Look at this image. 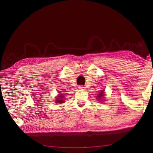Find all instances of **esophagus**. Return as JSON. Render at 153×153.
<instances>
[{"label": "esophagus", "mask_w": 153, "mask_h": 153, "mask_svg": "<svg viewBox=\"0 0 153 153\" xmlns=\"http://www.w3.org/2000/svg\"><path fill=\"white\" fill-rule=\"evenodd\" d=\"M78 88H79V89H80V90H84V89H85V87H84V86H83V85H79V86L78 87Z\"/></svg>", "instance_id": "1"}]
</instances>
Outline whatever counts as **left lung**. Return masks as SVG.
<instances>
[{
  "label": "left lung",
  "mask_w": 153,
  "mask_h": 153,
  "mask_svg": "<svg viewBox=\"0 0 153 153\" xmlns=\"http://www.w3.org/2000/svg\"><path fill=\"white\" fill-rule=\"evenodd\" d=\"M103 96H104V95H103V91H101V92L100 93L99 95H98V97H98V98H99V99H100L102 98Z\"/></svg>",
  "instance_id": "obj_1"
}]
</instances>
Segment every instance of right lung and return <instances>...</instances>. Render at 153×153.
Instances as JSON below:
<instances>
[{"label":"right lung","mask_w":153,"mask_h":153,"mask_svg":"<svg viewBox=\"0 0 153 153\" xmlns=\"http://www.w3.org/2000/svg\"><path fill=\"white\" fill-rule=\"evenodd\" d=\"M58 99H57V100H56V102H58V103H62L64 100H62V94H61V95H60L59 96H58Z\"/></svg>","instance_id":"1"}]
</instances>
